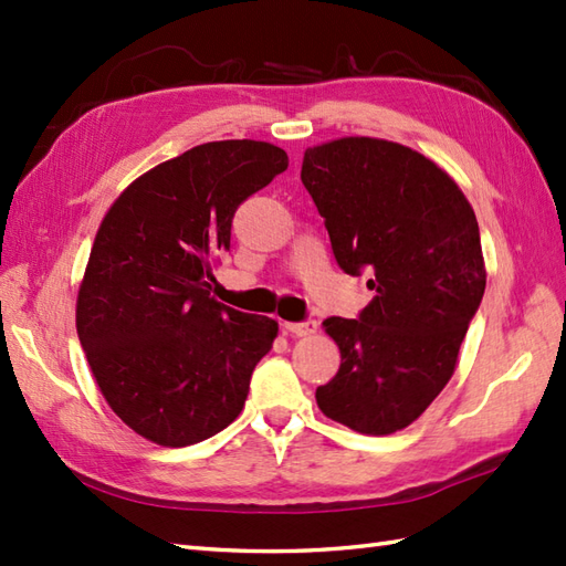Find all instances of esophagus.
I'll return each instance as SVG.
<instances>
[{
  "instance_id": "obj_1",
  "label": "esophagus",
  "mask_w": 566,
  "mask_h": 566,
  "mask_svg": "<svg viewBox=\"0 0 566 566\" xmlns=\"http://www.w3.org/2000/svg\"><path fill=\"white\" fill-rule=\"evenodd\" d=\"M318 328L316 321H304V323H284V331L296 338H306V335H314Z\"/></svg>"
}]
</instances>
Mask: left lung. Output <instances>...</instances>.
<instances>
[{"instance_id": "obj_1", "label": "left lung", "mask_w": 566, "mask_h": 566, "mask_svg": "<svg viewBox=\"0 0 566 566\" xmlns=\"http://www.w3.org/2000/svg\"><path fill=\"white\" fill-rule=\"evenodd\" d=\"M302 182L347 274L369 272L359 318L331 316L340 369L316 389L328 418L365 436L403 430L454 375L486 290L482 238L454 179L401 143L347 136L306 148Z\"/></svg>"}]
</instances>
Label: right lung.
<instances>
[{
  "instance_id": "obj_1",
  "label": "right lung",
  "mask_w": 566,
  "mask_h": 566,
  "mask_svg": "<svg viewBox=\"0 0 566 566\" xmlns=\"http://www.w3.org/2000/svg\"><path fill=\"white\" fill-rule=\"evenodd\" d=\"M264 140H213L134 179L94 238L77 335L106 403L163 448H187L243 411L276 321L211 296L233 213L286 170Z\"/></svg>"
}]
</instances>
